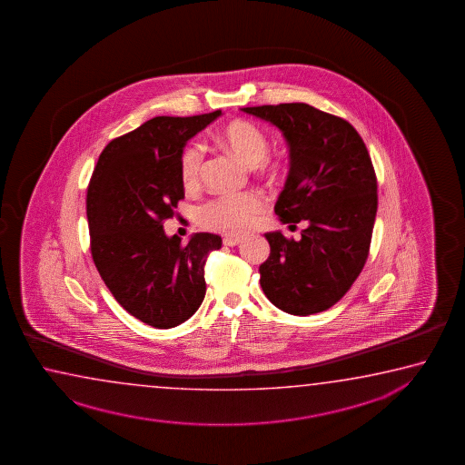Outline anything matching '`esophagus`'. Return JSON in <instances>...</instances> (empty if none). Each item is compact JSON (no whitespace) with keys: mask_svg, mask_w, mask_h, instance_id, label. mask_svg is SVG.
I'll return each mask as SVG.
<instances>
[{"mask_svg":"<svg viewBox=\"0 0 465 465\" xmlns=\"http://www.w3.org/2000/svg\"><path fill=\"white\" fill-rule=\"evenodd\" d=\"M241 242H242L241 237L226 236L223 239V244L228 245V247H234V245H239Z\"/></svg>","mask_w":465,"mask_h":465,"instance_id":"esophagus-1","label":"esophagus"}]
</instances>
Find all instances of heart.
<instances>
[{
	"label": "heart",
	"instance_id": "obj_1",
	"mask_svg": "<svg viewBox=\"0 0 465 465\" xmlns=\"http://www.w3.org/2000/svg\"><path fill=\"white\" fill-rule=\"evenodd\" d=\"M221 143L237 153L245 163H262L269 155L271 143L262 129L247 121H234L221 129ZM204 163V147L193 141L188 143L180 157V175L185 188H196L202 180ZM265 210L262 194L255 192L245 193L221 194L203 203L196 212L198 223L203 228L223 232L228 236H241L259 220V214Z\"/></svg>",
	"mask_w": 465,
	"mask_h": 465
}]
</instances>
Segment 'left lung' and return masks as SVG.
Returning <instances> with one entry per match:
<instances>
[{
	"label": "left lung",
	"mask_w": 465,
	"mask_h": 465,
	"mask_svg": "<svg viewBox=\"0 0 465 465\" xmlns=\"http://www.w3.org/2000/svg\"><path fill=\"white\" fill-rule=\"evenodd\" d=\"M242 111L285 135L290 172L275 213L290 228L306 223L300 241L265 234L271 255L259 267L261 287L282 312H324L346 295L369 257L379 204L369 151L346 119L306 103Z\"/></svg>",
	"instance_id": "obj_1"
}]
</instances>
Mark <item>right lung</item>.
I'll use <instances>...</instances> for the list:
<instances>
[{
  "mask_svg": "<svg viewBox=\"0 0 465 465\" xmlns=\"http://www.w3.org/2000/svg\"><path fill=\"white\" fill-rule=\"evenodd\" d=\"M220 114L145 121L103 149L88 185L94 265L116 302L159 330L175 328L200 308L206 257L223 242L218 234L196 232L182 244L163 231L185 196L180 157L186 141Z\"/></svg>",
  "mask_w": 465,
  "mask_h": 465,
  "instance_id": "add662e5",
  "label": "right lung"
}]
</instances>
